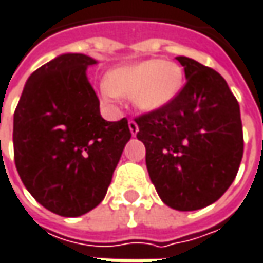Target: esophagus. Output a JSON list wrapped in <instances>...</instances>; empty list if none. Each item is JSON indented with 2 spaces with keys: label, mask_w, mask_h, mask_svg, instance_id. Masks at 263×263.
<instances>
[{
  "label": "esophagus",
  "mask_w": 263,
  "mask_h": 263,
  "mask_svg": "<svg viewBox=\"0 0 263 263\" xmlns=\"http://www.w3.org/2000/svg\"><path fill=\"white\" fill-rule=\"evenodd\" d=\"M128 125H129V131H131V134L134 135V137H135V135H137V132H138V123H137L135 120H132L131 119Z\"/></svg>",
  "instance_id": "1"
}]
</instances>
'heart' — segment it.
<instances>
[{
	"label": "heart",
	"instance_id": "obj_1",
	"mask_svg": "<svg viewBox=\"0 0 263 263\" xmlns=\"http://www.w3.org/2000/svg\"><path fill=\"white\" fill-rule=\"evenodd\" d=\"M183 85V71L174 62L147 59L123 65L108 72L100 86L104 102L113 104L119 95L132 97L138 108L158 110L178 95Z\"/></svg>",
	"mask_w": 263,
	"mask_h": 263
}]
</instances>
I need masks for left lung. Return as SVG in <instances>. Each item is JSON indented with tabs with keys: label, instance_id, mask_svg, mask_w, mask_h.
<instances>
[{
	"label": "left lung",
	"instance_id": "obj_1",
	"mask_svg": "<svg viewBox=\"0 0 263 263\" xmlns=\"http://www.w3.org/2000/svg\"><path fill=\"white\" fill-rule=\"evenodd\" d=\"M186 83L158 110L135 117L137 138L163 202L193 211L216 202L237 177L244 152L237 98L223 77L186 56Z\"/></svg>",
	"mask_w": 263,
	"mask_h": 263
}]
</instances>
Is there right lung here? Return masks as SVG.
<instances>
[{"label":"right lung","mask_w":263,"mask_h":263,"mask_svg":"<svg viewBox=\"0 0 263 263\" xmlns=\"http://www.w3.org/2000/svg\"><path fill=\"white\" fill-rule=\"evenodd\" d=\"M82 53L54 58L28 79L14 110V163L44 209L77 217L95 209L131 138L128 119L107 122Z\"/></svg>","instance_id":"1"}]
</instances>
